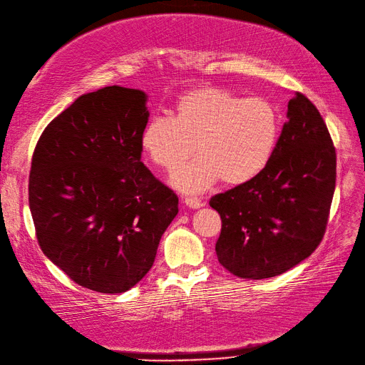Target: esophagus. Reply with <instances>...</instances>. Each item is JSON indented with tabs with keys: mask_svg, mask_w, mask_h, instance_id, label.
<instances>
[{
	"mask_svg": "<svg viewBox=\"0 0 365 365\" xmlns=\"http://www.w3.org/2000/svg\"><path fill=\"white\" fill-rule=\"evenodd\" d=\"M184 203L187 205L189 207H192V210H198V207H202L203 206V202L202 200H198V198H193V197H187L184 200Z\"/></svg>",
	"mask_w": 365,
	"mask_h": 365,
	"instance_id": "obj_1",
	"label": "esophagus"
}]
</instances>
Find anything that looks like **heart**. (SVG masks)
Here are the masks:
<instances>
[{
  "instance_id": "b5f03b06",
  "label": "heart",
  "mask_w": 365,
  "mask_h": 365,
  "mask_svg": "<svg viewBox=\"0 0 365 365\" xmlns=\"http://www.w3.org/2000/svg\"><path fill=\"white\" fill-rule=\"evenodd\" d=\"M279 137L280 113L271 101L200 88L176 102L172 118L148 121L140 146L155 165L170 173L195 148L200 154L172 178L175 187L195 193L220 178L230 185L254 180L271 162Z\"/></svg>"
}]
</instances>
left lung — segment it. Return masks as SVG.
Instances as JSON below:
<instances>
[{
    "label": "left lung",
    "mask_w": 365,
    "mask_h": 365,
    "mask_svg": "<svg viewBox=\"0 0 365 365\" xmlns=\"http://www.w3.org/2000/svg\"><path fill=\"white\" fill-rule=\"evenodd\" d=\"M336 189V150L317 107L294 93L271 162L210 200L220 214L219 263L241 279H269L306 259L324 235Z\"/></svg>",
    "instance_id": "1"
}]
</instances>
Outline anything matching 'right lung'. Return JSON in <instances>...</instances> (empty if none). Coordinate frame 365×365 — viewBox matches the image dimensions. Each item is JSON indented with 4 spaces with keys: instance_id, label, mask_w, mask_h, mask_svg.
<instances>
[{
    "instance_id": "right-lung-1",
    "label": "right lung",
    "mask_w": 365,
    "mask_h": 365,
    "mask_svg": "<svg viewBox=\"0 0 365 365\" xmlns=\"http://www.w3.org/2000/svg\"><path fill=\"white\" fill-rule=\"evenodd\" d=\"M141 89L106 86L80 96L37 141L29 210L37 241L76 284L124 293L151 269L178 197L141 162L150 120Z\"/></svg>"
}]
</instances>
